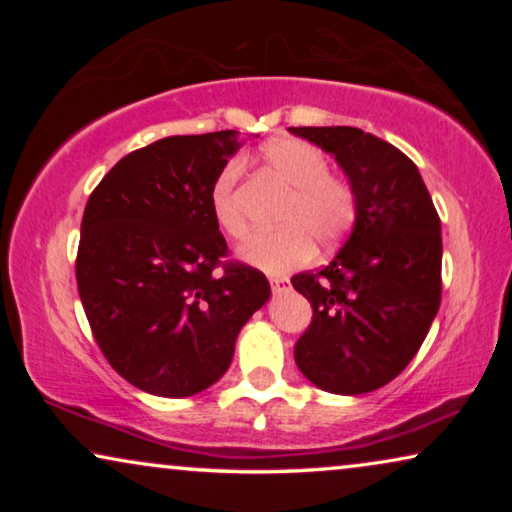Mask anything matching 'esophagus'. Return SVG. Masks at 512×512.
I'll use <instances>...</instances> for the list:
<instances>
[{
	"label": "esophagus",
	"mask_w": 512,
	"mask_h": 512,
	"mask_svg": "<svg viewBox=\"0 0 512 512\" xmlns=\"http://www.w3.org/2000/svg\"><path fill=\"white\" fill-rule=\"evenodd\" d=\"M270 286H272V291H275V293H282V291L289 289V279H286V277H270Z\"/></svg>",
	"instance_id": "esophagus-1"
}]
</instances>
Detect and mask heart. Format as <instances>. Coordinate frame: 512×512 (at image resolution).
<instances>
[{
    "instance_id": "1",
    "label": "heart",
    "mask_w": 512,
    "mask_h": 512,
    "mask_svg": "<svg viewBox=\"0 0 512 512\" xmlns=\"http://www.w3.org/2000/svg\"><path fill=\"white\" fill-rule=\"evenodd\" d=\"M268 170L289 186L279 228L254 235L240 247V258L272 275L289 272L312 256L314 243L324 247L340 242L359 216V195L352 181L328 172V158L303 139H275L261 149ZM242 167L237 160L223 165L209 191V205L216 226L233 240L247 235L249 223L240 198Z\"/></svg>"
}]
</instances>
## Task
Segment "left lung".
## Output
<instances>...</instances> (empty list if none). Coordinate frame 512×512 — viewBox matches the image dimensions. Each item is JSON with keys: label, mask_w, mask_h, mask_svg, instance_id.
Instances as JSON below:
<instances>
[{"label": "left lung", "mask_w": 512, "mask_h": 512, "mask_svg": "<svg viewBox=\"0 0 512 512\" xmlns=\"http://www.w3.org/2000/svg\"><path fill=\"white\" fill-rule=\"evenodd\" d=\"M289 130L333 153L359 195L338 256L291 277L312 305L293 354L319 389L368 394L403 373L440 307L438 212L417 165L384 139L349 125Z\"/></svg>", "instance_id": "1"}]
</instances>
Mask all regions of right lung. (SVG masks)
Masks as SVG:
<instances>
[{"mask_svg": "<svg viewBox=\"0 0 512 512\" xmlns=\"http://www.w3.org/2000/svg\"><path fill=\"white\" fill-rule=\"evenodd\" d=\"M235 135L165 137L128 153L83 212L76 284L90 331L111 368L149 394L212 387L270 298L261 270L228 261L209 205Z\"/></svg>", "mask_w": 512, "mask_h": 512, "instance_id": "add662e5", "label": "right lung"}]
</instances>
